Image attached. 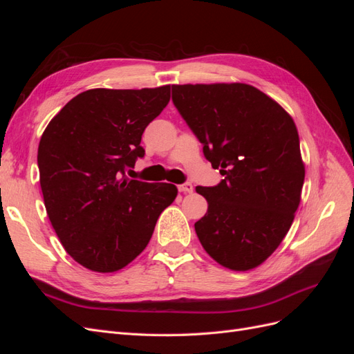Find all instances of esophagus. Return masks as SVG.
<instances>
[{
	"label": "esophagus",
	"mask_w": 354,
	"mask_h": 354,
	"mask_svg": "<svg viewBox=\"0 0 354 354\" xmlns=\"http://www.w3.org/2000/svg\"><path fill=\"white\" fill-rule=\"evenodd\" d=\"M178 192H181V194H192V192H194V186H192L189 181H186L183 185H178Z\"/></svg>",
	"instance_id": "obj_1"
}]
</instances>
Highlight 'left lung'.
I'll return each instance as SVG.
<instances>
[{
    "instance_id": "left-lung-1",
    "label": "left lung",
    "mask_w": 354,
    "mask_h": 354,
    "mask_svg": "<svg viewBox=\"0 0 354 354\" xmlns=\"http://www.w3.org/2000/svg\"><path fill=\"white\" fill-rule=\"evenodd\" d=\"M173 103L224 178L196 192L208 211L195 223L214 260L232 270L260 266L281 245L301 199L297 127L281 104L248 84L173 85Z\"/></svg>"
}]
</instances>
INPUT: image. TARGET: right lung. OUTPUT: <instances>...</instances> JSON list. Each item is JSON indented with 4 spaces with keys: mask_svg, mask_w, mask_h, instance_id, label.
I'll use <instances>...</instances> for the list:
<instances>
[{
    "mask_svg": "<svg viewBox=\"0 0 354 354\" xmlns=\"http://www.w3.org/2000/svg\"><path fill=\"white\" fill-rule=\"evenodd\" d=\"M168 102L169 85L94 88L68 102L42 133L38 168L48 218L66 252L93 272L131 263L177 196L174 185L125 176L145 156V128Z\"/></svg>",
    "mask_w": 354,
    "mask_h": 354,
    "instance_id": "right-lung-1",
    "label": "right lung"
}]
</instances>
